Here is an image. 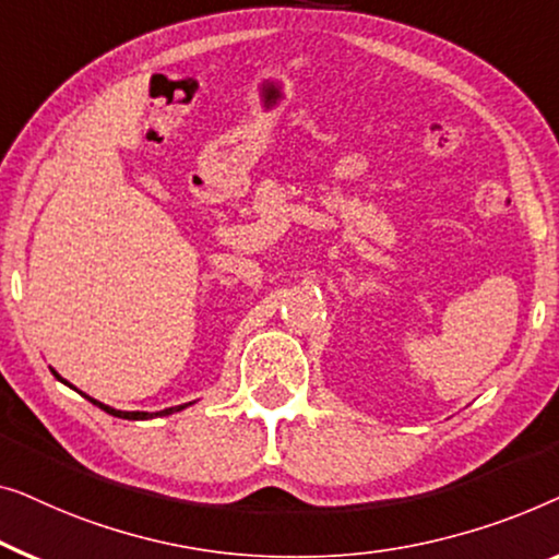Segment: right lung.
<instances>
[{"label":"right lung","mask_w":559,"mask_h":559,"mask_svg":"<svg viewBox=\"0 0 559 559\" xmlns=\"http://www.w3.org/2000/svg\"><path fill=\"white\" fill-rule=\"evenodd\" d=\"M50 372L58 377V380L62 382V384H68V388H73V384H70L68 380H62V377L55 372V369L50 367ZM85 400H91L93 405H98L100 411H106L108 415H114V418H123V420H148V418H159V415H171V413H179V411H185L187 405H177V407H167V411H159V413H141V411H116V407H111V405H104V403H98V400H93L91 395H85ZM192 405V403H190Z\"/></svg>","instance_id":"obj_1"}]
</instances>
